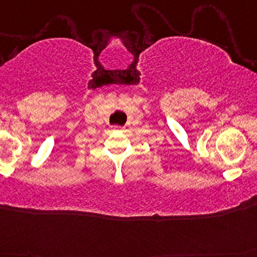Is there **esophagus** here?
Returning <instances> with one entry per match:
<instances>
[{
  "label": "esophagus",
  "mask_w": 257,
  "mask_h": 257,
  "mask_svg": "<svg viewBox=\"0 0 257 257\" xmlns=\"http://www.w3.org/2000/svg\"><path fill=\"white\" fill-rule=\"evenodd\" d=\"M115 128H119V130H121L122 127H118V126H115Z\"/></svg>",
  "instance_id": "obj_1"
}]
</instances>
